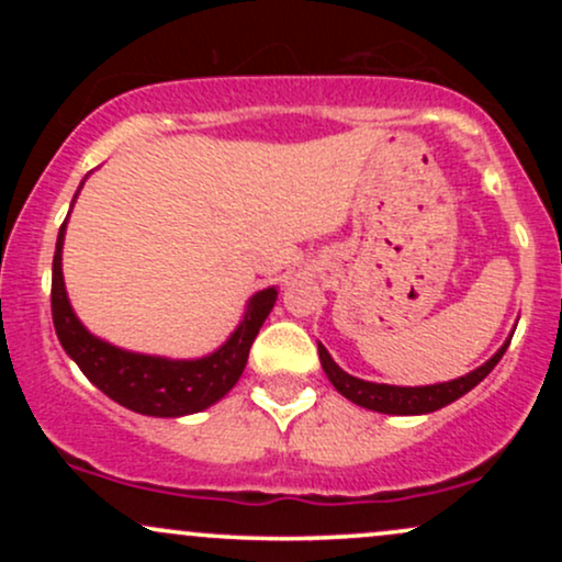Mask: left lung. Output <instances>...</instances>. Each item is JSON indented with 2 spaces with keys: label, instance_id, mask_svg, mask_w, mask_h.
<instances>
[{
  "label": "left lung",
  "instance_id": "obj_1",
  "mask_svg": "<svg viewBox=\"0 0 562 562\" xmlns=\"http://www.w3.org/2000/svg\"><path fill=\"white\" fill-rule=\"evenodd\" d=\"M509 340L499 351L488 359L486 364H481L479 370L468 372L465 378L449 380V383H436V385H420V389H402V385H383V383H367V380H359L348 372L340 370L338 364L333 362V357L327 353V348L319 344V362L325 375L330 378L335 391L344 393L348 402L367 406V409L385 412V415H425V412H436L441 406L457 402L460 396H465L470 389L481 383L488 372L494 370L496 362L502 359V353L507 351Z\"/></svg>",
  "mask_w": 562,
  "mask_h": 562
}]
</instances>
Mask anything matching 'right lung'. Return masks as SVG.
Returning a JSON list of instances; mask_svg holds the SVG:
<instances>
[{
  "label": "right lung",
  "mask_w": 562,
  "mask_h": 562,
  "mask_svg": "<svg viewBox=\"0 0 562 562\" xmlns=\"http://www.w3.org/2000/svg\"><path fill=\"white\" fill-rule=\"evenodd\" d=\"M63 235H57L53 259V322L63 348L79 370L113 402L150 417H182L205 409L237 383L248 362V351L259 335L263 319L272 312L277 290L267 288L250 299L245 317L232 338L211 357L195 362H171L160 357L121 351L105 340L94 338L76 319L63 285Z\"/></svg>",
  "instance_id": "right-lung-1"
}]
</instances>
